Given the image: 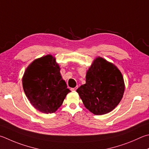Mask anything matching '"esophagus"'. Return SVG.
I'll return each mask as SVG.
<instances>
[{"instance_id": "34e87169", "label": "esophagus", "mask_w": 149, "mask_h": 149, "mask_svg": "<svg viewBox=\"0 0 149 149\" xmlns=\"http://www.w3.org/2000/svg\"><path fill=\"white\" fill-rule=\"evenodd\" d=\"M77 87H78V86H75V87H74V88H71V90H72V91H75L77 90Z\"/></svg>"}]
</instances>
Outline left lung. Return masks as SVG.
Here are the masks:
<instances>
[{"instance_id": "left-lung-1", "label": "left lung", "mask_w": 149, "mask_h": 149, "mask_svg": "<svg viewBox=\"0 0 149 149\" xmlns=\"http://www.w3.org/2000/svg\"><path fill=\"white\" fill-rule=\"evenodd\" d=\"M124 88L120 70L114 64L98 57L86 72V83L76 91L86 109L100 115L111 111L119 104Z\"/></svg>"}]
</instances>
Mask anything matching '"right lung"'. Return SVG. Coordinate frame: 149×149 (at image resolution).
<instances>
[{"label": "right lung", "mask_w": 149, "mask_h": 149, "mask_svg": "<svg viewBox=\"0 0 149 149\" xmlns=\"http://www.w3.org/2000/svg\"><path fill=\"white\" fill-rule=\"evenodd\" d=\"M22 83L31 104L47 114L55 112L70 92L62 79L55 57L50 55L32 62L25 70Z\"/></svg>", "instance_id": "obj_1"}]
</instances>
